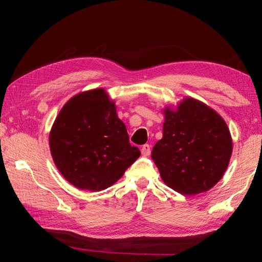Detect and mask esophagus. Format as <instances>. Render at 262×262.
<instances>
[{
    "label": "esophagus",
    "mask_w": 262,
    "mask_h": 262,
    "mask_svg": "<svg viewBox=\"0 0 262 262\" xmlns=\"http://www.w3.org/2000/svg\"><path fill=\"white\" fill-rule=\"evenodd\" d=\"M141 152L143 156H149L150 152H151V147L149 144H143L141 147Z\"/></svg>",
    "instance_id": "esophagus-1"
}]
</instances>
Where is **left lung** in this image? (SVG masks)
<instances>
[{
  "mask_svg": "<svg viewBox=\"0 0 262 262\" xmlns=\"http://www.w3.org/2000/svg\"><path fill=\"white\" fill-rule=\"evenodd\" d=\"M164 112L163 139L151 151L163 181L184 195L210 189L223 177L231 157L227 123L193 98L181 101L177 111Z\"/></svg>",
  "mask_w": 262,
  "mask_h": 262,
  "instance_id": "1",
  "label": "left lung"
}]
</instances>
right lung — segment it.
<instances>
[{
  "instance_id": "1",
  "label": "right lung",
  "mask_w": 262,
  "mask_h": 262,
  "mask_svg": "<svg viewBox=\"0 0 262 262\" xmlns=\"http://www.w3.org/2000/svg\"><path fill=\"white\" fill-rule=\"evenodd\" d=\"M50 147L61 174L91 192L112 186L141 155L103 89L78 94L62 107Z\"/></svg>"
}]
</instances>
